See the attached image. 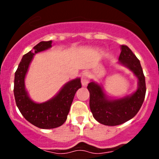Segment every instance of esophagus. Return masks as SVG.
<instances>
[{
    "instance_id": "esophagus-1",
    "label": "esophagus",
    "mask_w": 159,
    "mask_h": 159,
    "mask_svg": "<svg viewBox=\"0 0 159 159\" xmlns=\"http://www.w3.org/2000/svg\"><path fill=\"white\" fill-rule=\"evenodd\" d=\"M89 82V75L88 72H84L82 74V76H81V84H82L84 87L88 85Z\"/></svg>"
}]
</instances>
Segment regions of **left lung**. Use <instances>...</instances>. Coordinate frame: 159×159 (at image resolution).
Segmentation results:
<instances>
[{"instance_id": "obj_1", "label": "left lung", "mask_w": 159, "mask_h": 159, "mask_svg": "<svg viewBox=\"0 0 159 159\" xmlns=\"http://www.w3.org/2000/svg\"><path fill=\"white\" fill-rule=\"evenodd\" d=\"M118 65L131 70L138 79L136 91L120 98H112L105 94L103 87L91 81L88 84L90 93V109L96 121L105 125H121L131 119L139 112L145 99V78L140 61L126 45H121Z\"/></svg>"}]
</instances>
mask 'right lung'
<instances>
[{"instance_id": "1", "label": "right lung", "mask_w": 159, "mask_h": 159, "mask_svg": "<svg viewBox=\"0 0 159 159\" xmlns=\"http://www.w3.org/2000/svg\"><path fill=\"white\" fill-rule=\"evenodd\" d=\"M52 41H41L34 49L23 56L14 75V94L16 105L25 119L30 124L43 129H51L62 125L67 120L74 97L81 88V78L65 83L60 91L48 101L38 103L32 100L25 88V77L36 54L52 47Z\"/></svg>"}]
</instances>
